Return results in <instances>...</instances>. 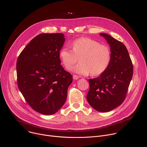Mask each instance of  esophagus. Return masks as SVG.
<instances>
[{"instance_id":"esophagus-1","label":"esophagus","mask_w":147,"mask_h":147,"mask_svg":"<svg viewBox=\"0 0 147 147\" xmlns=\"http://www.w3.org/2000/svg\"><path fill=\"white\" fill-rule=\"evenodd\" d=\"M73 79L74 80H77V79H78V76H77V75H76V74H74L73 76Z\"/></svg>"}]
</instances>
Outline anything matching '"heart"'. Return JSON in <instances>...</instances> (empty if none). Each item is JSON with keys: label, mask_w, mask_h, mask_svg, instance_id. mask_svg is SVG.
Listing matches in <instances>:
<instances>
[{"label": "heart", "mask_w": 147, "mask_h": 147, "mask_svg": "<svg viewBox=\"0 0 147 147\" xmlns=\"http://www.w3.org/2000/svg\"><path fill=\"white\" fill-rule=\"evenodd\" d=\"M71 49L63 47L59 56L63 65L69 68L79 57L80 63L69 69L77 74L98 76L105 71L111 61L109 48L99 42L87 37L74 40L71 44Z\"/></svg>", "instance_id": "heart-1"}]
</instances>
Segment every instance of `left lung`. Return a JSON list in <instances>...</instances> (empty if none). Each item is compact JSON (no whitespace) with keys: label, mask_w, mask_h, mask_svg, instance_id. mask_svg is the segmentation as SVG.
Here are the masks:
<instances>
[{"label":"left lung","mask_w":147,"mask_h":147,"mask_svg":"<svg viewBox=\"0 0 147 147\" xmlns=\"http://www.w3.org/2000/svg\"><path fill=\"white\" fill-rule=\"evenodd\" d=\"M111 47V61L99 77L89 79L87 99L90 105L100 112H109L120 106L126 97L133 74V66L128 51L120 41L100 33Z\"/></svg>","instance_id":"1"}]
</instances>
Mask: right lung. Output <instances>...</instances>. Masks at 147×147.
Returning a JSON list of instances; mask_svg holds the SVG:
<instances>
[{"label": "right lung", "instance_id": "add662e5", "mask_svg": "<svg viewBox=\"0 0 147 147\" xmlns=\"http://www.w3.org/2000/svg\"><path fill=\"white\" fill-rule=\"evenodd\" d=\"M65 40L61 33L39 34L17 60L18 87L31 108L41 114H54L63 107L73 82L72 75L60 65Z\"/></svg>", "mask_w": 147, "mask_h": 147}]
</instances>
